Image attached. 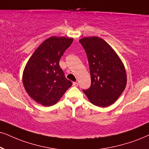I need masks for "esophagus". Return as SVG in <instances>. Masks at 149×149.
I'll use <instances>...</instances> for the list:
<instances>
[{
    "instance_id": "obj_1",
    "label": "esophagus",
    "mask_w": 149,
    "mask_h": 149,
    "mask_svg": "<svg viewBox=\"0 0 149 149\" xmlns=\"http://www.w3.org/2000/svg\"><path fill=\"white\" fill-rule=\"evenodd\" d=\"M78 82H73V86H78Z\"/></svg>"
}]
</instances>
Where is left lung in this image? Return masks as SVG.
Returning a JSON list of instances; mask_svg holds the SVG:
<instances>
[{"label":"left lung","mask_w":149,"mask_h":149,"mask_svg":"<svg viewBox=\"0 0 149 149\" xmlns=\"http://www.w3.org/2000/svg\"><path fill=\"white\" fill-rule=\"evenodd\" d=\"M80 42L87 56L91 80L90 87L83 92L95 106L106 107L113 104L127 85L125 66L100 38H83Z\"/></svg>","instance_id":"left-lung-1"}]
</instances>
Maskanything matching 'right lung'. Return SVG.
<instances>
[{"label":"right lung","instance_id":"obj_1","mask_svg":"<svg viewBox=\"0 0 149 149\" xmlns=\"http://www.w3.org/2000/svg\"><path fill=\"white\" fill-rule=\"evenodd\" d=\"M73 39L52 36L36 49L25 66L22 82L27 93L36 102L52 106L72 85L65 78L59 61Z\"/></svg>","mask_w":149,"mask_h":149}]
</instances>
